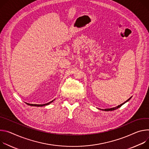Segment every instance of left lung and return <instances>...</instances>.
<instances>
[{
  "mask_svg": "<svg viewBox=\"0 0 149 149\" xmlns=\"http://www.w3.org/2000/svg\"><path fill=\"white\" fill-rule=\"evenodd\" d=\"M132 97V96L131 97H130L128 100H127L125 102H124V103H123V104H120V105H118L117 107H113V108H107V109H100V108H97V109H100V110H102V111H113V110H115V109H118V108H119L120 107H121L123 105H124L125 103H126V102H127Z\"/></svg>",
  "mask_w": 149,
  "mask_h": 149,
  "instance_id": "1",
  "label": "left lung"
}]
</instances>
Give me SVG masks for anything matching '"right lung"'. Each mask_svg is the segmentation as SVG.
<instances>
[{
    "label": "right lung",
    "mask_w": 149,
    "mask_h": 149,
    "mask_svg": "<svg viewBox=\"0 0 149 149\" xmlns=\"http://www.w3.org/2000/svg\"><path fill=\"white\" fill-rule=\"evenodd\" d=\"M55 100V99L54 100H53V101H50L49 102H48V103H47V104H29V103H26V102H25L27 105H29V106H32V107H44V106H46V105H49V104H51V103H52Z\"/></svg>",
    "instance_id": "1"
}]
</instances>
